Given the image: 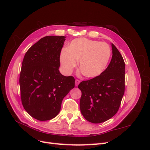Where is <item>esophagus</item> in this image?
<instances>
[{
    "label": "esophagus",
    "mask_w": 150,
    "mask_h": 150,
    "mask_svg": "<svg viewBox=\"0 0 150 150\" xmlns=\"http://www.w3.org/2000/svg\"><path fill=\"white\" fill-rule=\"evenodd\" d=\"M80 82H81V81H80L79 80L76 79V80H75V86H78L79 85V84L80 83Z\"/></svg>",
    "instance_id": "obj_1"
}]
</instances>
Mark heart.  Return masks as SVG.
<instances>
[{
  "label": "heart",
  "mask_w": 150,
  "mask_h": 150,
  "mask_svg": "<svg viewBox=\"0 0 150 150\" xmlns=\"http://www.w3.org/2000/svg\"><path fill=\"white\" fill-rule=\"evenodd\" d=\"M111 53L110 46L105 42L78 38L62 51L61 65L65 73L71 74L79 60V74H84L86 78H96L106 69Z\"/></svg>",
  "instance_id": "1"
}]
</instances>
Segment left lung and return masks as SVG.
I'll return each mask as SVG.
<instances>
[{"instance_id": "left-lung-1", "label": "left lung", "mask_w": 150, "mask_h": 150, "mask_svg": "<svg viewBox=\"0 0 150 150\" xmlns=\"http://www.w3.org/2000/svg\"><path fill=\"white\" fill-rule=\"evenodd\" d=\"M111 47L112 56L106 70L78 86L82 93L81 114L93 123H101L115 116L125 93V64L121 54L112 43Z\"/></svg>"}]
</instances>
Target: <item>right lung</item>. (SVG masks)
<instances>
[{
  "label": "right lung",
  "instance_id": "obj_1",
  "mask_svg": "<svg viewBox=\"0 0 150 150\" xmlns=\"http://www.w3.org/2000/svg\"><path fill=\"white\" fill-rule=\"evenodd\" d=\"M65 36H46L25 53L20 74L21 101L25 110L39 121H47L59 112L62 99L74 88L72 76L59 70Z\"/></svg>",
  "mask_w": 150,
  "mask_h": 150
}]
</instances>
